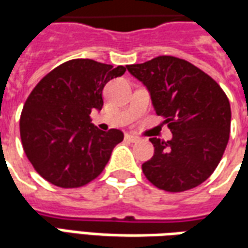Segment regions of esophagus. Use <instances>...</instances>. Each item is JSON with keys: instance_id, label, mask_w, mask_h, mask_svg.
I'll list each match as a JSON object with an SVG mask.
<instances>
[{"instance_id": "esophagus-1", "label": "esophagus", "mask_w": 248, "mask_h": 248, "mask_svg": "<svg viewBox=\"0 0 248 248\" xmlns=\"http://www.w3.org/2000/svg\"><path fill=\"white\" fill-rule=\"evenodd\" d=\"M124 140L130 142H137L140 141V137L134 136V134H126V136H124Z\"/></svg>"}]
</instances>
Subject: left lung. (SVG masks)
I'll list each match as a JSON object with an SVG mask.
<instances>
[{"label": "left lung", "instance_id": "8db88e82", "mask_svg": "<svg viewBox=\"0 0 248 248\" xmlns=\"http://www.w3.org/2000/svg\"><path fill=\"white\" fill-rule=\"evenodd\" d=\"M152 95L155 114L173 138H150L154 155L142 172L158 189L185 192L204 183L219 165L231 130V107L223 88L184 59L157 56L127 65Z\"/></svg>", "mask_w": 248, "mask_h": 248}]
</instances>
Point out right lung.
<instances>
[{
  "instance_id": "obj_1",
  "label": "right lung",
  "mask_w": 248,
  "mask_h": 248,
  "mask_svg": "<svg viewBox=\"0 0 248 248\" xmlns=\"http://www.w3.org/2000/svg\"><path fill=\"white\" fill-rule=\"evenodd\" d=\"M126 67L74 59L48 72L22 107L20 136L34 170L60 188H79L103 172L121 130L102 131L91 111L103 106V87Z\"/></svg>"
}]
</instances>
